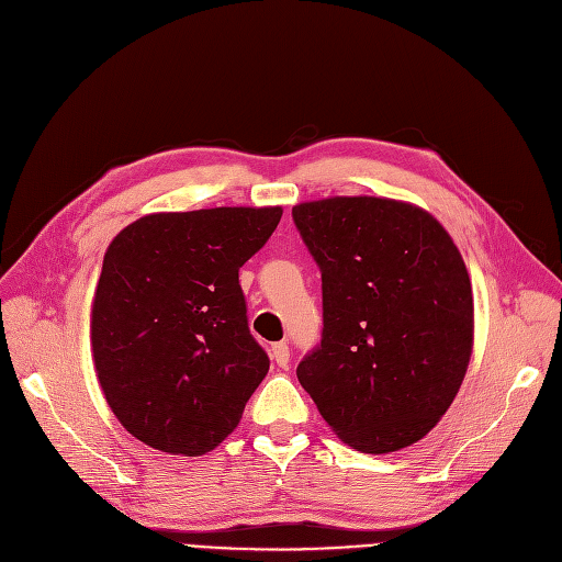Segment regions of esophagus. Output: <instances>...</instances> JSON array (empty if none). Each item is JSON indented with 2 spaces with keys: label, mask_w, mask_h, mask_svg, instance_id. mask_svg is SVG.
<instances>
[{
  "label": "esophagus",
  "mask_w": 562,
  "mask_h": 562,
  "mask_svg": "<svg viewBox=\"0 0 562 562\" xmlns=\"http://www.w3.org/2000/svg\"><path fill=\"white\" fill-rule=\"evenodd\" d=\"M270 355H273V361H276L280 368H286V366H289V345H286V342H276L273 349H270Z\"/></svg>",
  "instance_id": "esophagus-1"
}]
</instances>
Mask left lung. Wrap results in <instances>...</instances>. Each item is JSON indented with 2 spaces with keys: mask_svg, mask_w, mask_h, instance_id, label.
<instances>
[{
  "mask_svg": "<svg viewBox=\"0 0 562 562\" xmlns=\"http://www.w3.org/2000/svg\"><path fill=\"white\" fill-rule=\"evenodd\" d=\"M294 224L322 273V340L296 375L340 440L409 447L440 422L472 351L461 252L422 207L375 196L301 203Z\"/></svg>",
  "mask_w": 562,
  "mask_h": 562,
  "instance_id": "8db88e82",
  "label": "left lung"
}]
</instances>
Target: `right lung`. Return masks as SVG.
I'll return each mask as SVG.
<instances>
[{
  "instance_id": "obj_1",
  "label": "right lung",
  "mask_w": 562,
  "mask_h": 562,
  "mask_svg": "<svg viewBox=\"0 0 562 562\" xmlns=\"http://www.w3.org/2000/svg\"><path fill=\"white\" fill-rule=\"evenodd\" d=\"M280 217L282 207L145 215L106 249L92 357L103 396L140 442L201 456L238 426L270 366L238 270Z\"/></svg>"
}]
</instances>
